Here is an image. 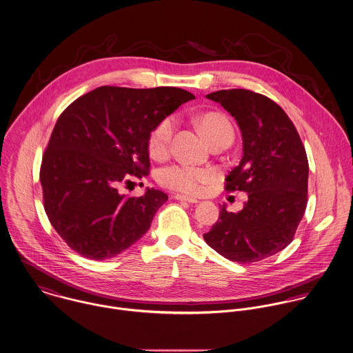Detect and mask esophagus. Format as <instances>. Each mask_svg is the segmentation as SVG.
<instances>
[{"mask_svg":"<svg viewBox=\"0 0 353 353\" xmlns=\"http://www.w3.org/2000/svg\"><path fill=\"white\" fill-rule=\"evenodd\" d=\"M174 199H176V200H179V201H183V203H190V204H196V203H197V200H196V199L188 197V196L176 195L174 196Z\"/></svg>","mask_w":353,"mask_h":353,"instance_id":"esophagus-1","label":"esophagus"}]
</instances>
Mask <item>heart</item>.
<instances>
[{
    "label": "heart",
    "mask_w": 353,
    "mask_h": 353,
    "mask_svg": "<svg viewBox=\"0 0 353 353\" xmlns=\"http://www.w3.org/2000/svg\"><path fill=\"white\" fill-rule=\"evenodd\" d=\"M196 124L210 143L221 139H233L234 128L230 120L216 111H207L196 118ZM176 130L173 117L162 118L150 130L148 138L149 153L154 158H163L170 149ZM216 179L215 170L210 168H197L191 165H169L159 170L158 183L174 192L195 196L201 194L204 185Z\"/></svg>",
    "instance_id": "b5f03b06"
}]
</instances>
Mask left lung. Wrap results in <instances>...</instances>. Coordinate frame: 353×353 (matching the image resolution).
<instances>
[{"instance_id": "left-lung-1", "label": "left lung", "mask_w": 353, "mask_h": 353, "mask_svg": "<svg viewBox=\"0 0 353 353\" xmlns=\"http://www.w3.org/2000/svg\"><path fill=\"white\" fill-rule=\"evenodd\" d=\"M236 120L243 156L226 177V191L248 192L238 212L221 208L204 241L225 259L250 264L294 239L307 205L309 161L301 137L280 105L248 89L207 94Z\"/></svg>"}]
</instances>
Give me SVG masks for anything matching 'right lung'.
<instances>
[{"instance_id": "add662e5", "label": "right lung", "mask_w": 353, "mask_h": 353, "mask_svg": "<svg viewBox=\"0 0 353 353\" xmlns=\"http://www.w3.org/2000/svg\"><path fill=\"white\" fill-rule=\"evenodd\" d=\"M195 96L180 88L100 86L57 120L40 165L50 223L82 257L105 260L145 234L168 195L119 187L149 174L148 138L162 118Z\"/></svg>"}]
</instances>
